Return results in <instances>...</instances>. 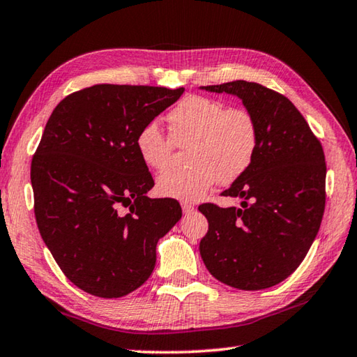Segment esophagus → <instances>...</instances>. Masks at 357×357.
Segmentation results:
<instances>
[{"instance_id": "34e87169", "label": "esophagus", "mask_w": 357, "mask_h": 357, "mask_svg": "<svg viewBox=\"0 0 357 357\" xmlns=\"http://www.w3.org/2000/svg\"><path fill=\"white\" fill-rule=\"evenodd\" d=\"M181 208H183L184 214H192L193 211H195V206H193V204H190V203H187V202L181 203Z\"/></svg>"}]
</instances>
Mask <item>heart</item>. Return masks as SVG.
I'll return each instance as SVG.
<instances>
[{"mask_svg": "<svg viewBox=\"0 0 357 357\" xmlns=\"http://www.w3.org/2000/svg\"><path fill=\"white\" fill-rule=\"evenodd\" d=\"M168 137L146 124L135 137L140 160L151 170L168 164L173 146L190 143L187 170H167L157 178L159 195L197 202L217 181L229 184L249 170L258 148V126L244 108H227L219 100L189 96L167 114Z\"/></svg>", "mask_w": 357, "mask_h": 357, "instance_id": "heart-1", "label": "heart"}]
</instances>
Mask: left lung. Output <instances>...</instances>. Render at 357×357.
Returning <instances> with one entry per match:
<instances>
[{"instance_id": "obj_1", "label": "left lung", "mask_w": 357, "mask_h": 357, "mask_svg": "<svg viewBox=\"0 0 357 357\" xmlns=\"http://www.w3.org/2000/svg\"><path fill=\"white\" fill-rule=\"evenodd\" d=\"M236 96L258 126L252 165L222 195L239 206L202 204L209 228L200 243L203 263L228 287L257 291L274 287L302 263L321 225L326 164L321 143L285 96L236 80L200 86Z\"/></svg>"}]
</instances>
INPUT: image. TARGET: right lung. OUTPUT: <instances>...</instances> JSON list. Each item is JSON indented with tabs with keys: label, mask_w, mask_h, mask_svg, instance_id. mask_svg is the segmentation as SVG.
Here are the masks:
<instances>
[{
	"label": "right lung",
	"mask_w": 357,
	"mask_h": 357,
	"mask_svg": "<svg viewBox=\"0 0 357 357\" xmlns=\"http://www.w3.org/2000/svg\"><path fill=\"white\" fill-rule=\"evenodd\" d=\"M184 88L94 84L48 118L31 162L40 236L68 279L121 298L153 274L155 247L183 215L173 198H149L154 181L135 137ZM121 206L130 214H119Z\"/></svg>",
	"instance_id": "1"
}]
</instances>
